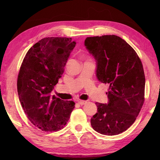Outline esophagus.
I'll use <instances>...</instances> for the list:
<instances>
[{
	"label": "esophagus",
	"mask_w": 160,
	"mask_h": 160,
	"mask_svg": "<svg viewBox=\"0 0 160 160\" xmlns=\"http://www.w3.org/2000/svg\"><path fill=\"white\" fill-rule=\"evenodd\" d=\"M78 104H80V105H83V104H86L87 101H84V100H78Z\"/></svg>",
	"instance_id": "34e87169"
}]
</instances>
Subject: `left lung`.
Here are the masks:
<instances>
[{
  "mask_svg": "<svg viewBox=\"0 0 160 160\" xmlns=\"http://www.w3.org/2000/svg\"><path fill=\"white\" fill-rule=\"evenodd\" d=\"M85 46L96 60L97 79L109 86V102L96 103L97 112L91 126L103 135L121 133L134 123L144 103L141 61L133 48L116 35L87 37Z\"/></svg>",
  "mask_w": 160,
  "mask_h": 160,
  "instance_id": "left-lung-1",
  "label": "left lung"
}]
</instances>
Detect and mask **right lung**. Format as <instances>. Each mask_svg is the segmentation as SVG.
Instances as JSON below:
<instances>
[{
	"label": "right lung",
	"instance_id": "1",
	"mask_svg": "<svg viewBox=\"0 0 160 160\" xmlns=\"http://www.w3.org/2000/svg\"><path fill=\"white\" fill-rule=\"evenodd\" d=\"M76 43L71 38L46 37L29 48L18 77V93L31 123L44 131L63 128L75 108L51 92L64 72L68 58Z\"/></svg>",
	"mask_w": 160,
	"mask_h": 160
}]
</instances>
